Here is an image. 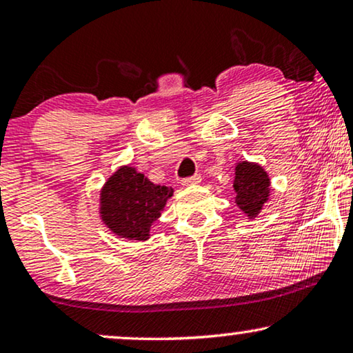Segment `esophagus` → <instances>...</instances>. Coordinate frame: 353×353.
Listing matches in <instances>:
<instances>
[{
	"mask_svg": "<svg viewBox=\"0 0 353 353\" xmlns=\"http://www.w3.org/2000/svg\"><path fill=\"white\" fill-rule=\"evenodd\" d=\"M201 182V176L200 174H193L190 177H185L182 179V185L183 187H188V185H196V183Z\"/></svg>",
	"mask_w": 353,
	"mask_h": 353,
	"instance_id": "1",
	"label": "esophagus"
}]
</instances>
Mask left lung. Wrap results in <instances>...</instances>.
Wrapping results in <instances>:
<instances>
[{
	"label": "left lung",
	"instance_id": "8db88e82",
	"mask_svg": "<svg viewBox=\"0 0 353 353\" xmlns=\"http://www.w3.org/2000/svg\"><path fill=\"white\" fill-rule=\"evenodd\" d=\"M236 205L248 216H256L269 196L270 181L261 166L251 163H240L236 166L235 183Z\"/></svg>",
	"mask_w": 353,
	"mask_h": 353
}]
</instances>
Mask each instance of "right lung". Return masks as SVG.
I'll use <instances>...</instances> for the list:
<instances>
[{
  "mask_svg": "<svg viewBox=\"0 0 353 353\" xmlns=\"http://www.w3.org/2000/svg\"><path fill=\"white\" fill-rule=\"evenodd\" d=\"M171 195V187L155 185L134 168H121L102 190V219L117 235L147 240Z\"/></svg>",
  "mask_w": 353,
  "mask_h": 353,
  "instance_id": "1",
  "label": "right lung"
}]
</instances>
